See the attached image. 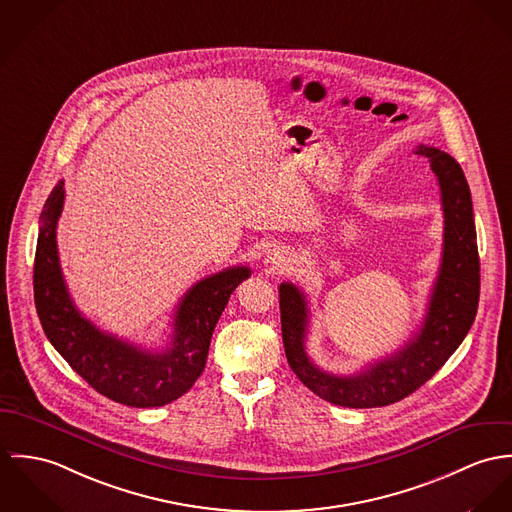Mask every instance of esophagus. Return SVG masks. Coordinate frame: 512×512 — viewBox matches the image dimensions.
Returning <instances> with one entry per match:
<instances>
[{"label":"esophagus","instance_id":"esophagus-1","mask_svg":"<svg viewBox=\"0 0 512 512\" xmlns=\"http://www.w3.org/2000/svg\"><path fill=\"white\" fill-rule=\"evenodd\" d=\"M269 261L277 267V269H283L288 265L290 261V253L284 249V247H275L271 253H269Z\"/></svg>","mask_w":512,"mask_h":512}]
</instances>
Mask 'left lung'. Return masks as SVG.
Listing matches in <instances>:
<instances>
[{"label":"left lung","mask_w":512,"mask_h":512,"mask_svg":"<svg viewBox=\"0 0 512 512\" xmlns=\"http://www.w3.org/2000/svg\"><path fill=\"white\" fill-rule=\"evenodd\" d=\"M430 161L442 194L444 251L420 330L397 353L369 363L355 375L322 371L306 353L308 302L292 283L279 286L284 353L296 377L320 398L347 408H375L420 389L467 336L479 304V253L471 192L465 174L448 153L418 145Z\"/></svg>","instance_id":"1"}]
</instances>
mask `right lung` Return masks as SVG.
<instances>
[{
    "label": "right lung",
    "mask_w": 512,
    "mask_h": 512,
    "mask_svg": "<svg viewBox=\"0 0 512 512\" xmlns=\"http://www.w3.org/2000/svg\"><path fill=\"white\" fill-rule=\"evenodd\" d=\"M64 204L60 180L45 202L35 251L33 290L41 326L66 363L100 395L135 408L165 406L202 375L214 328L247 267H229L194 284L174 314L171 345L147 351L96 328L74 306L60 271L57 224Z\"/></svg>",
    "instance_id": "obj_1"
}]
</instances>
